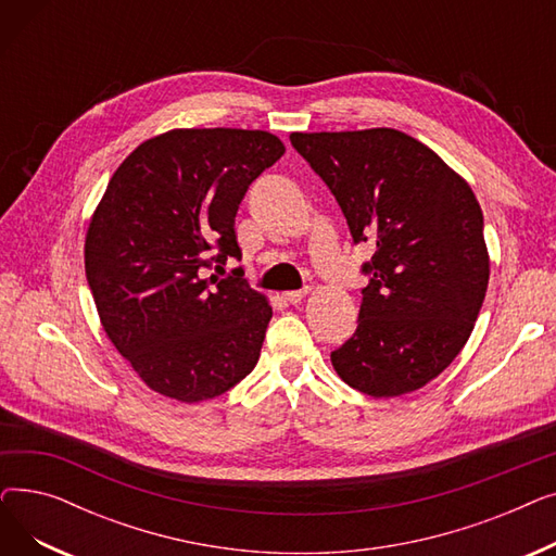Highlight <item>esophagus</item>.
<instances>
[{
	"mask_svg": "<svg viewBox=\"0 0 556 556\" xmlns=\"http://www.w3.org/2000/svg\"><path fill=\"white\" fill-rule=\"evenodd\" d=\"M308 293V288H302V290H288V293H283V300L290 302V304H300Z\"/></svg>",
	"mask_w": 556,
	"mask_h": 556,
	"instance_id": "obj_1",
	"label": "esophagus"
}]
</instances>
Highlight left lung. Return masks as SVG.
I'll list each match as a JSON object with an SVG mask.
<instances>
[{
	"label": "left lung",
	"mask_w": 556,
	"mask_h": 556,
	"mask_svg": "<svg viewBox=\"0 0 556 556\" xmlns=\"http://www.w3.org/2000/svg\"><path fill=\"white\" fill-rule=\"evenodd\" d=\"M336 195L363 263L358 329L331 363L346 386L401 396L440 376L469 340L489 283L480 204L459 175L394 128L293 132Z\"/></svg>",
	"instance_id": "obj_1"
}]
</instances>
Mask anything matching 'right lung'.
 Here are the masks:
<instances>
[{"label":"right lung","instance_id":"1","mask_svg":"<svg viewBox=\"0 0 556 556\" xmlns=\"http://www.w3.org/2000/svg\"><path fill=\"white\" fill-rule=\"evenodd\" d=\"M263 130L185 128L143 141L114 170L85 239L101 325L151 390L198 403L254 369L273 317L243 270L239 204L283 155Z\"/></svg>","mask_w":556,"mask_h":556}]
</instances>
